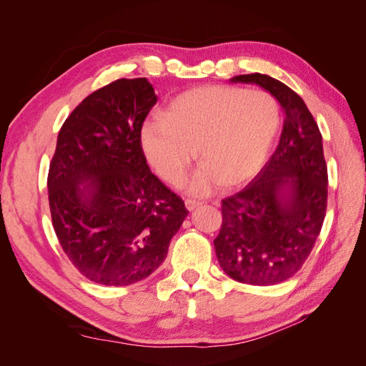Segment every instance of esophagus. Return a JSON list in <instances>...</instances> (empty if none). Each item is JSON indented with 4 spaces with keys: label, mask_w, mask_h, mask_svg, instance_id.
<instances>
[{
    "label": "esophagus",
    "mask_w": 366,
    "mask_h": 366,
    "mask_svg": "<svg viewBox=\"0 0 366 366\" xmlns=\"http://www.w3.org/2000/svg\"><path fill=\"white\" fill-rule=\"evenodd\" d=\"M184 204H186V209H187V210H194L195 207H198V206L202 204V202L194 200V198H186V200H184Z\"/></svg>",
    "instance_id": "1"
}]
</instances>
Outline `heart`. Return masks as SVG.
Listing matches in <instances>:
<instances>
[{"label":"heart","mask_w":366,"mask_h":366,"mask_svg":"<svg viewBox=\"0 0 366 366\" xmlns=\"http://www.w3.org/2000/svg\"><path fill=\"white\" fill-rule=\"evenodd\" d=\"M280 125V108L261 90L209 85L187 90L168 104L160 119L142 128V147L164 182L179 184L195 157L202 164L189 191L207 194L219 183L234 187L261 169Z\"/></svg>","instance_id":"1"}]
</instances>
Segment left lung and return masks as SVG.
<instances>
[{
  "label": "left lung",
  "instance_id": "left-lung-1",
  "mask_svg": "<svg viewBox=\"0 0 366 366\" xmlns=\"http://www.w3.org/2000/svg\"><path fill=\"white\" fill-rule=\"evenodd\" d=\"M278 99L284 127L269 162L244 189L221 200L215 253L230 278L252 285L284 282L301 270L324 224L328 172L322 134L292 88L261 73L235 76Z\"/></svg>",
  "mask_w": 366,
  "mask_h": 366
}]
</instances>
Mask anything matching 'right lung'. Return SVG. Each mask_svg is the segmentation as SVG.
Returning a JSON list of instances; mask_svg holds the SVG:
<instances>
[{"mask_svg": "<svg viewBox=\"0 0 366 366\" xmlns=\"http://www.w3.org/2000/svg\"><path fill=\"white\" fill-rule=\"evenodd\" d=\"M157 96L145 77L99 88L65 119L47 177L53 229L74 267L102 285L145 280L189 214L154 175L142 127Z\"/></svg>", "mask_w": 366, "mask_h": 366, "instance_id": "1", "label": "right lung"}]
</instances>
